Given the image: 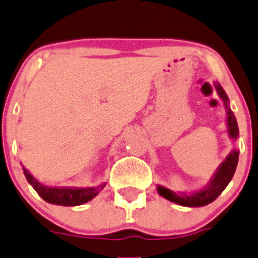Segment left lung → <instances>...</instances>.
I'll return each instance as SVG.
<instances>
[{
	"mask_svg": "<svg viewBox=\"0 0 258 258\" xmlns=\"http://www.w3.org/2000/svg\"><path fill=\"white\" fill-rule=\"evenodd\" d=\"M214 88H216L217 93H218L219 98L223 101L224 108L227 112V131H228V136L232 140H237L239 135L238 124H237V119L234 117V113L232 109L229 108V99L228 96L226 94L224 89L219 83H214ZM238 150L233 149L228 154V156L224 159L216 170L213 176L211 177L208 184L203 187V189L198 190V191L192 192H175L172 190L166 189V187L157 185V192L160 196L164 197L167 201L176 203L179 206L184 207H203L207 204L212 203L218 198V196L227 187L229 181L233 177L234 172H236L237 164H238Z\"/></svg>",
	"mask_w": 258,
	"mask_h": 258,
	"instance_id": "8db88e82",
	"label": "left lung"
}]
</instances>
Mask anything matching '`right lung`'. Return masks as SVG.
I'll return each instance as SVG.
<instances>
[{
  "instance_id": "right-lung-1",
  "label": "right lung",
  "mask_w": 258,
  "mask_h": 258,
  "mask_svg": "<svg viewBox=\"0 0 258 258\" xmlns=\"http://www.w3.org/2000/svg\"><path fill=\"white\" fill-rule=\"evenodd\" d=\"M24 174L29 184L35 189V191L47 203L56 204V206H66L74 207L81 206V204L87 203L91 199H93L97 194H99L101 190L106 186V182L98 185V186L92 187H54V186H45L41 182L37 181L24 166Z\"/></svg>"
}]
</instances>
